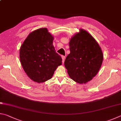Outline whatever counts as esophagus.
Here are the masks:
<instances>
[{"mask_svg":"<svg viewBox=\"0 0 121 121\" xmlns=\"http://www.w3.org/2000/svg\"><path fill=\"white\" fill-rule=\"evenodd\" d=\"M62 62H63V63H64V61H65V56H62Z\"/></svg>","mask_w":121,"mask_h":121,"instance_id":"34e87169","label":"esophagus"}]
</instances>
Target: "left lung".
<instances>
[{"mask_svg":"<svg viewBox=\"0 0 121 121\" xmlns=\"http://www.w3.org/2000/svg\"><path fill=\"white\" fill-rule=\"evenodd\" d=\"M70 54L64 62L71 79L85 84L98 73L103 60L100 46L87 31L81 29L69 42Z\"/></svg>","mask_w":121,"mask_h":121,"instance_id":"obj_1","label":"left lung"}]
</instances>
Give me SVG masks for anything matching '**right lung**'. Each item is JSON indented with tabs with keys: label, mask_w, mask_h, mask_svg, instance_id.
<instances>
[{
	"label": "right lung",
	"mask_w": 121,
	"mask_h": 121,
	"mask_svg": "<svg viewBox=\"0 0 121 121\" xmlns=\"http://www.w3.org/2000/svg\"><path fill=\"white\" fill-rule=\"evenodd\" d=\"M54 37L47 28L31 32L21 46L20 58L25 72L38 83L50 79L62 59L55 51Z\"/></svg>",
	"instance_id": "right-lung-1"
}]
</instances>
